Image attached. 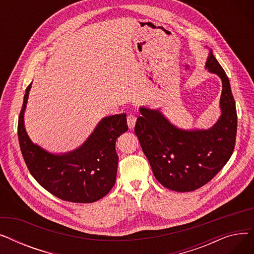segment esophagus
<instances>
[{
	"instance_id": "esophagus-1",
	"label": "esophagus",
	"mask_w": 254,
	"mask_h": 254,
	"mask_svg": "<svg viewBox=\"0 0 254 254\" xmlns=\"http://www.w3.org/2000/svg\"><path fill=\"white\" fill-rule=\"evenodd\" d=\"M136 116L134 114H128L127 117V126L130 129H132L135 127V125H136Z\"/></svg>"
}]
</instances>
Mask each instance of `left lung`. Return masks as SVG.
Here are the masks:
<instances>
[{
  "label": "left lung",
  "mask_w": 254,
  "mask_h": 254,
  "mask_svg": "<svg viewBox=\"0 0 254 254\" xmlns=\"http://www.w3.org/2000/svg\"><path fill=\"white\" fill-rule=\"evenodd\" d=\"M206 68L222 81L221 116L206 130H183L158 110L141 108L135 126L143 152L156 180L175 191H192L208 183L228 163L237 136V110L230 80L212 51Z\"/></svg>",
  "instance_id": "obj_1"
}]
</instances>
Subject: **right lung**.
Masks as SVG:
<instances>
[{
	"label": "right lung",
	"mask_w": 254,
	"mask_h": 254,
	"mask_svg": "<svg viewBox=\"0 0 254 254\" xmlns=\"http://www.w3.org/2000/svg\"><path fill=\"white\" fill-rule=\"evenodd\" d=\"M32 83L26 87L18 117L20 150L32 176L47 191L66 202L92 203L108 193L116 179L117 138L127 130V115L105 117L87 141L75 151L50 154L26 135L23 112Z\"/></svg>",
	"instance_id": "add662e5"
}]
</instances>
